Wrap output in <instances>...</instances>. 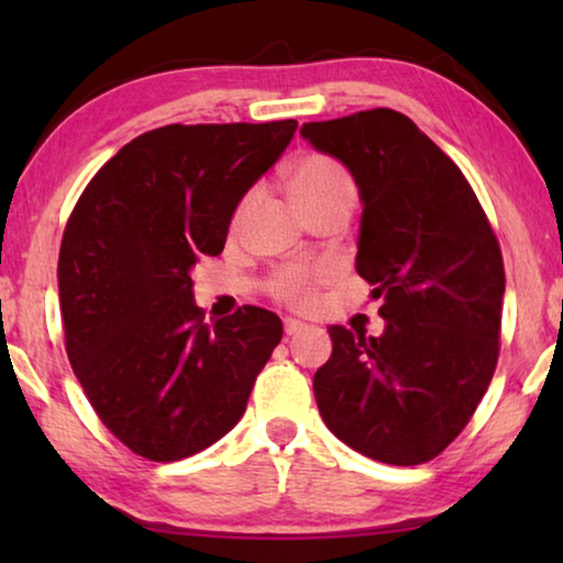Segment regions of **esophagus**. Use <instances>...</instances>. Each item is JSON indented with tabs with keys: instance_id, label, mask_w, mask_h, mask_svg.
<instances>
[{
	"instance_id": "esophagus-1",
	"label": "esophagus",
	"mask_w": 563,
	"mask_h": 563,
	"mask_svg": "<svg viewBox=\"0 0 563 563\" xmlns=\"http://www.w3.org/2000/svg\"><path fill=\"white\" fill-rule=\"evenodd\" d=\"M305 328H307L305 322H299V320H295V318H287V320H284V335H287V338H295V335H299V333H302Z\"/></svg>"
}]
</instances>
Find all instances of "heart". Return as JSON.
Masks as SVG:
<instances>
[{
	"label": "heart",
	"instance_id": "b5f03b06",
	"mask_svg": "<svg viewBox=\"0 0 563 563\" xmlns=\"http://www.w3.org/2000/svg\"><path fill=\"white\" fill-rule=\"evenodd\" d=\"M291 191L302 207L325 202V199L353 195V179L341 161L328 153H307L291 166ZM256 191H249L233 212V228L249 214ZM333 279L330 266H284L268 279V291L291 310L310 312L320 302V289Z\"/></svg>",
	"mask_w": 563,
	"mask_h": 563
}]
</instances>
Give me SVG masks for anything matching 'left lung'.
I'll return each instance as SVG.
<instances>
[{"label":"left lung","mask_w":563,"mask_h":563,"mask_svg":"<svg viewBox=\"0 0 563 563\" xmlns=\"http://www.w3.org/2000/svg\"><path fill=\"white\" fill-rule=\"evenodd\" d=\"M302 137L358 184L356 272L387 328L330 325L333 356L312 389L325 426L353 451L415 466L449 449L487 391L499 356L505 264L461 168L402 112L376 107L305 122Z\"/></svg>","instance_id":"left-lung-1"}]
</instances>
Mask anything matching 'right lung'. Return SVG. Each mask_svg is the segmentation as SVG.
I'll list each match as a JSON object with an SVG mask.
<instances>
[{"label": "right lung", "mask_w": 563, "mask_h": 563, "mask_svg": "<svg viewBox=\"0 0 563 563\" xmlns=\"http://www.w3.org/2000/svg\"><path fill=\"white\" fill-rule=\"evenodd\" d=\"M297 120L164 125L114 153L81 191L58 253L66 353L107 430L148 461L220 441L282 341L243 305L210 325L191 268L225 249L238 202Z\"/></svg>", "instance_id": "right-lung-1"}]
</instances>
